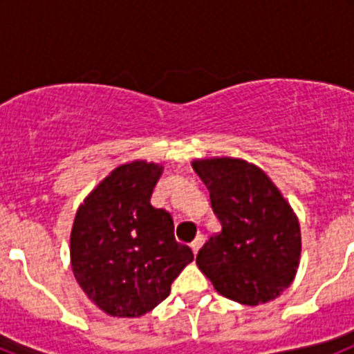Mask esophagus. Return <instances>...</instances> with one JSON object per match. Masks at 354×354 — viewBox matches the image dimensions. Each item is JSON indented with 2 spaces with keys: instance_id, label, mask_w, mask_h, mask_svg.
<instances>
[{
  "instance_id": "esophagus-1",
  "label": "esophagus",
  "mask_w": 354,
  "mask_h": 354,
  "mask_svg": "<svg viewBox=\"0 0 354 354\" xmlns=\"http://www.w3.org/2000/svg\"><path fill=\"white\" fill-rule=\"evenodd\" d=\"M204 241H205V236H204V234H198V236L195 237V241H193V243H192V250H193V253H198L200 246L204 245Z\"/></svg>"
}]
</instances>
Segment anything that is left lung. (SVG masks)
<instances>
[{"label":"left lung","instance_id":"1","mask_svg":"<svg viewBox=\"0 0 354 354\" xmlns=\"http://www.w3.org/2000/svg\"><path fill=\"white\" fill-rule=\"evenodd\" d=\"M221 232L196 264L214 289L243 305L274 299L292 283L301 253L299 223L282 193L255 165L232 158L193 162Z\"/></svg>","mask_w":354,"mask_h":354}]
</instances>
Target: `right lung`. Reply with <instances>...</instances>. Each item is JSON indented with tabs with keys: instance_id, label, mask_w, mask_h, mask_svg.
<instances>
[{
	"instance_id": "1",
	"label": "right lung",
	"mask_w": 354,
	"mask_h": 354,
	"mask_svg": "<svg viewBox=\"0 0 354 354\" xmlns=\"http://www.w3.org/2000/svg\"><path fill=\"white\" fill-rule=\"evenodd\" d=\"M161 174L154 162L122 165L76 212L72 271L86 296L113 317L152 310L193 261L192 248L175 241L170 212L150 204Z\"/></svg>"
}]
</instances>
